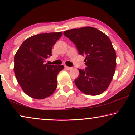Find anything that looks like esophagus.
<instances>
[{
  "label": "esophagus",
  "instance_id": "1",
  "mask_svg": "<svg viewBox=\"0 0 135 135\" xmlns=\"http://www.w3.org/2000/svg\"><path fill=\"white\" fill-rule=\"evenodd\" d=\"M64 67H65V69H67L68 70H71L73 69L72 67H68V66H67V65H65Z\"/></svg>",
  "mask_w": 135,
  "mask_h": 135
}]
</instances>
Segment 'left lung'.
<instances>
[{
  "instance_id": "1",
  "label": "left lung",
  "mask_w": 135,
  "mask_h": 135,
  "mask_svg": "<svg viewBox=\"0 0 135 135\" xmlns=\"http://www.w3.org/2000/svg\"><path fill=\"white\" fill-rule=\"evenodd\" d=\"M64 35L76 45L79 53L85 55V70L79 69L80 74L75 84L82 92L98 95L106 90L113 78L116 67V53L105 34L92 27L65 31Z\"/></svg>"
}]
</instances>
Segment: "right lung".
Segmentation results:
<instances>
[{"instance_id": "1", "label": "right lung", "mask_w": 135, "mask_h": 135, "mask_svg": "<svg viewBox=\"0 0 135 135\" xmlns=\"http://www.w3.org/2000/svg\"><path fill=\"white\" fill-rule=\"evenodd\" d=\"M62 32L38 34L22 43L14 56V72L18 83L27 95L36 99L51 96L57 87V76L64 65H49L52 47Z\"/></svg>"}]
</instances>
